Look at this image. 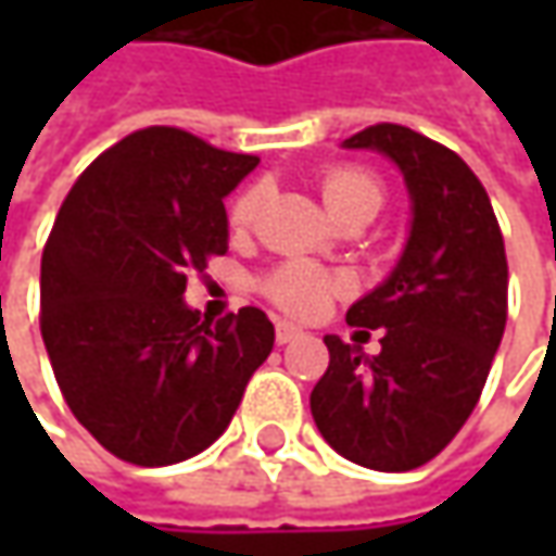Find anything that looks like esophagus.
<instances>
[{
    "label": "esophagus",
    "mask_w": 556,
    "mask_h": 556,
    "mask_svg": "<svg viewBox=\"0 0 556 556\" xmlns=\"http://www.w3.org/2000/svg\"><path fill=\"white\" fill-rule=\"evenodd\" d=\"M303 328H296V325H290V321H278L275 325V337H278V343H290V340H300L303 337Z\"/></svg>",
    "instance_id": "1"
}]
</instances>
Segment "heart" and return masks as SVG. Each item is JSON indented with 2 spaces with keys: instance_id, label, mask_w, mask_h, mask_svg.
Returning a JSON list of instances; mask_svg holds the SVG:
<instances>
[{
  "instance_id": "b5f03b06",
  "label": "heart",
  "mask_w": 556,
  "mask_h": 556,
  "mask_svg": "<svg viewBox=\"0 0 556 556\" xmlns=\"http://www.w3.org/2000/svg\"><path fill=\"white\" fill-rule=\"evenodd\" d=\"M321 198L328 203L337 219H346L353 213H377V206L383 203V182L374 176L371 169L355 166V163H337L325 176H321ZM263 203V191L253 185L241 191L231 206H228V225L231 231H247L256 223ZM346 288V278L328 271V268L306 263V260H288L281 266H275L266 278L260 281L263 296L271 300L278 309L309 318L328 306L333 293Z\"/></svg>"
}]
</instances>
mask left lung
I'll return each instance as SVG.
<instances>
[{
	"label": "left lung",
	"instance_id": "1",
	"mask_svg": "<svg viewBox=\"0 0 556 556\" xmlns=\"http://www.w3.org/2000/svg\"><path fill=\"white\" fill-rule=\"evenodd\" d=\"M343 144L399 163L415 219L393 275L346 312L353 328H380V353L365 358L325 337L331 362L309 405L333 452L402 473L437 458L480 402L507 321L504 238L485 188L452 148L399 123Z\"/></svg>",
	"mask_w": 556,
	"mask_h": 556
}]
</instances>
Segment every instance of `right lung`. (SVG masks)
<instances>
[{"instance_id":"obj_1","label":"right lung","mask_w":556,"mask_h":556,"mask_svg":"<svg viewBox=\"0 0 556 556\" xmlns=\"http://www.w3.org/2000/svg\"><path fill=\"white\" fill-rule=\"evenodd\" d=\"M260 163L176 126L98 154L42 250L39 331L74 417L119 460L166 467L223 437L275 343L256 306L216 325L182 300L228 250L223 198Z\"/></svg>"}]
</instances>
